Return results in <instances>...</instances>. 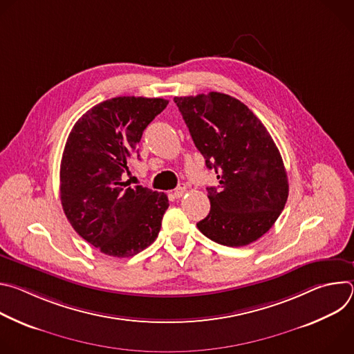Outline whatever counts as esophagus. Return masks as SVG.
Instances as JSON below:
<instances>
[{
    "mask_svg": "<svg viewBox=\"0 0 354 354\" xmlns=\"http://www.w3.org/2000/svg\"><path fill=\"white\" fill-rule=\"evenodd\" d=\"M185 193H186V185H185V183H180V185L174 190V197L179 198V197H182Z\"/></svg>",
    "mask_w": 354,
    "mask_h": 354,
    "instance_id": "obj_1",
    "label": "esophagus"
}]
</instances>
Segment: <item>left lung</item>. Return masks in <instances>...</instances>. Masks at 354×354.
Segmentation results:
<instances>
[{
  "instance_id": "8db88e82",
  "label": "left lung",
  "mask_w": 354,
  "mask_h": 354,
  "mask_svg": "<svg viewBox=\"0 0 354 354\" xmlns=\"http://www.w3.org/2000/svg\"><path fill=\"white\" fill-rule=\"evenodd\" d=\"M194 145L220 185L207 187L210 213L200 232L225 246L266 234L288 197L287 172L272 136L241 100L220 92L175 96Z\"/></svg>"
}]
</instances>
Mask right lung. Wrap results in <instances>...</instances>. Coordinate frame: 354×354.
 <instances>
[{
  "mask_svg": "<svg viewBox=\"0 0 354 354\" xmlns=\"http://www.w3.org/2000/svg\"><path fill=\"white\" fill-rule=\"evenodd\" d=\"M162 97L118 96L97 104L74 124L60 165L62 206L73 228L102 254L130 258L158 236L169 206L165 193L124 175L138 156L145 127L168 105Z\"/></svg>",
  "mask_w": 354,
  "mask_h": 354,
  "instance_id": "right-lung-1",
  "label": "right lung"
}]
</instances>
